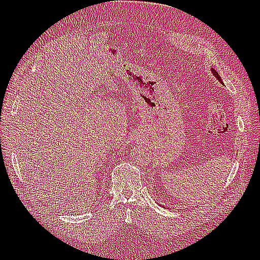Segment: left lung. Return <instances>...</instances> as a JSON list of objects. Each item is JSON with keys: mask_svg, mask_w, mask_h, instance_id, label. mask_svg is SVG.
<instances>
[{"mask_svg": "<svg viewBox=\"0 0 260 260\" xmlns=\"http://www.w3.org/2000/svg\"><path fill=\"white\" fill-rule=\"evenodd\" d=\"M211 71L213 73V76H215V78H217L219 81H221V82H222V80H221V78H220V76H219V74L217 73V71H215L214 69H212Z\"/></svg>", "mask_w": 260, "mask_h": 260, "instance_id": "obj_1", "label": "left lung"}]
</instances>
